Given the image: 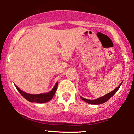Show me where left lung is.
Segmentation results:
<instances>
[{
	"instance_id": "left-lung-1",
	"label": "left lung",
	"mask_w": 134,
	"mask_h": 134,
	"mask_svg": "<svg viewBox=\"0 0 134 134\" xmlns=\"http://www.w3.org/2000/svg\"><path fill=\"white\" fill-rule=\"evenodd\" d=\"M122 84V82L118 86L116 87V88H115L114 90L110 92V93H108L107 94L104 95V96H102V97H100V98H98V99H94V100H91V99H85V98H82V97L81 96V98L82 99L83 101H84L85 102L89 104H101L102 103H105L106 101H107L108 99H110V98H111L112 96H113V95L115 94V93H116V91L118 90V89L120 88V87L121 84Z\"/></svg>"
}]
</instances>
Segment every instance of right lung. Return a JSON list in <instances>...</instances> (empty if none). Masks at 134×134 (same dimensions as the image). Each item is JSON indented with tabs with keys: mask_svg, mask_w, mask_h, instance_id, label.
<instances>
[{
	"mask_svg": "<svg viewBox=\"0 0 134 134\" xmlns=\"http://www.w3.org/2000/svg\"><path fill=\"white\" fill-rule=\"evenodd\" d=\"M14 85L15 87H16L17 90L27 101H30V102H36L38 103H47L48 101H50L53 98V96L55 95V92H56L57 89L58 82L56 83L55 86L50 92L47 93L38 94H31L25 93L23 91L20 90L16 84H14Z\"/></svg>",
	"mask_w": 134,
	"mask_h": 134,
	"instance_id": "add662e5",
	"label": "right lung"
}]
</instances>
